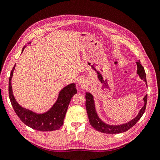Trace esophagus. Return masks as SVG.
Masks as SVG:
<instances>
[{
  "instance_id": "obj_1",
  "label": "esophagus",
  "mask_w": 160,
  "mask_h": 160,
  "mask_svg": "<svg viewBox=\"0 0 160 160\" xmlns=\"http://www.w3.org/2000/svg\"><path fill=\"white\" fill-rule=\"evenodd\" d=\"M86 81L84 78H80L78 80V84L80 85L81 87H84L86 85Z\"/></svg>"
}]
</instances>
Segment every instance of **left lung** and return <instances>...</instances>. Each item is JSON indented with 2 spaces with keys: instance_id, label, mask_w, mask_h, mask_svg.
I'll return each instance as SVG.
<instances>
[{
  "instance_id": "left-lung-1",
  "label": "left lung",
  "mask_w": 160,
  "mask_h": 160,
  "mask_svg": "<svg viewBox=\"0 0 160 160\" xmlns=\"http://www.w3.org/2000/svg\"><path fill=\"white\" fill-rule=\"evenodd\" d=\"M136 64L137 67V74L139 76L141 80H142L146 85L147 86V78H146V73L144 71V67L141 65L139 60L136 61ZM86 107L87 110V113L89 118V123L91 126L97 131H100L104 133H109V134H116V133H121L126 132L129 130L130 128L133 127L135 123L140 120L142 116L143 115L146 106L147 102V95H146L144 98V106L139 110L138 114L131 121L120 125H110L103 122L97 114V112L95 108V101L93 98V95L89 92H86Z\"/></svg>"
}]
</instances>
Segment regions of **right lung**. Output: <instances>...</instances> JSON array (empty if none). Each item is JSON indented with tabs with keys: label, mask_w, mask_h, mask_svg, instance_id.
<instances>
[{
	"label": "right lung",
	"mask_w": 160,
	"mask_h": 160,
	"mask_svg": "<svg viewBox=\"0 0 160 160\" xmlns=\"http://www.w3.org/2000/svg\"><path fill=\"white\" fill-rule=\"evenodd\" d=\"M29 42V44H31ZM27 46H25L22 53ZM16 65L13 66L9 78V98L15 112L26 126L40 131H50L59 129L63 124L67 110L73 95L77 93L75 83L64 87L59 93L58 97L52 107L44 113H37L21 106L13 94L12 78Z\"/></svg>",
	"instance_id": "1"
}]
</instances>
